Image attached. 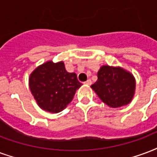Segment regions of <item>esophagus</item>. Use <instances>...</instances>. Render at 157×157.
I'll return each instance as SVG.
<instances>
[{"instance_id": "obj_1", "label": "esophagus", "mask_w": 157, "mask_h": 157, "mask_svg": "<svg viewBox=\"0 0 157 157\" xmlns=\"http://www.w3.org/2000/svg\"><path fill=\"white\" fill-rule=\"evenodd\" d=\"M84 83H85V84H86V85H89V86H90V85L91 84V81H90V79H88L87 81H86V82H85Z\"/></svg>"}]
</instances>
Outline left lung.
<instances>
[{
	"mask_svg": "<svg viewBox=\"0 0 157 157\" xmlns=\"http://www.w3.org/2000/svg\"><path fill=\"white\" fill-rule=\"evenodd\" d=\"M90 87L104 103L117 108L131 102L136 82L131 73L120 67L103 66L97 72V81Z\"/></svg>",
	"mask_w": 157,
	"mask_h": 157,
	"instance_id": "obj_1",
	"label": "left lung"
}]
</instances>
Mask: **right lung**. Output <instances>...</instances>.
<instances>
[{
    "mask_svg": "<svg viewBox=\"0 0 157 157\" xmlns=\"http://www.w3.org/2000/svg\"><path fill=\"white\" fill-rule=\"evenodd\" d=\"M29 86L37 104L49 112H60L71 101L82 83L75 73L67 72L62 61H48L31 73Z\"/></svg>",
    "mask_w": 157,
    "mask_h": 157,
    "instance_id": "add662e5",
    "label": "right lung"
}]
</instances>
